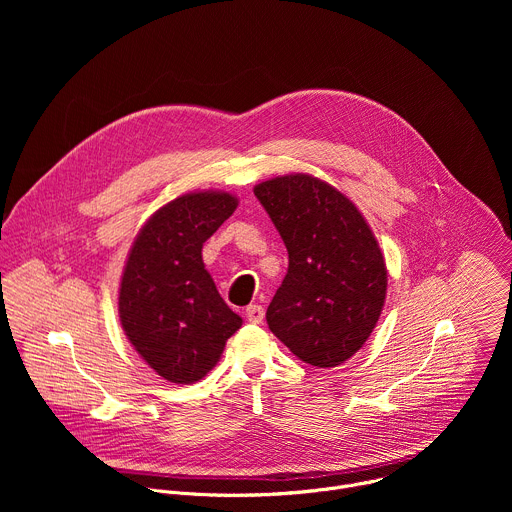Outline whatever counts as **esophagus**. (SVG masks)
<instances>
[{"label":"esophagus","instance_id":"obj_1","mask_svg":"<svg viewBox=\"0 0 512 512\" xmlns=\"http://www.w3.org/2000/svg\"><path fill=\"white\" fill-rule=\"evenodd\" d=\"M245 316H247V320H249L251 324H261L263 318H265V310H263V306L253 304V306H249V308L245 310Z\"/></svg>","mask_w":512,"mask_h":512}]
</instances>
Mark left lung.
I'll use <instances>...</instances> for the list:
<instances>
[{
	"mask_svg": "<svg viewBox=\"0 0 512 512\" xmlns=\"http://www.w3.org/2000/svg\"><path fill=\"white\" fill-rule=\"evenodd\" d=\"M253 192L289 255L267 308L269 330L312 367H338L369 340L383 312L379 243L360 210L314 176L271 178Z\"/></svg>",
	"mask_w": 512,
	"mask_h": 512,
	"instance_id": "1",
	"label": "left lung"
}]
</instances>
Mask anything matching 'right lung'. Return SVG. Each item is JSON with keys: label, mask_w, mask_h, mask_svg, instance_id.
Wrapping results in <instances>:
<instances>
[{"label": "right lung", "mask_w": 512, "mask_h": 512, "mask_svg": "<svg viewBox=\"0 0 512 512\" xmlns=\"http://www.w3.org/2000/svg\"><path fill=\"white\" fill-rule=\"evenodd\" d=\"M227 192H190L150 216L129 251L119 320L150 367L170 383L200 381L241 328L202 263V245L235 212Z\"/></svg>", "instance_id": "1"}]
</instances>
